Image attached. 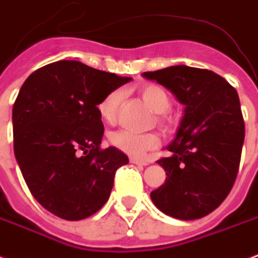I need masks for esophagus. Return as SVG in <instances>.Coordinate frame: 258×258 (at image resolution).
Returning <instances> with one entry per match:
<instances>
[{
	"mask_svg": "<svg viewBox=\"0 0 258 258\" xmlns=\"http://www.w3.org/2000/svg\"><path fill=\"white\" fill-rule=\"evenodd\" d=\"M130 161L133 164H137V165H142V167H145V165H148V161H145V160H141V158H130Z\"/></svg>",
	"mask_w": 258,
	"mask_h": 258,
	"instance_id": "34e87169",
	"label": "esophagus"
}]
</instances>
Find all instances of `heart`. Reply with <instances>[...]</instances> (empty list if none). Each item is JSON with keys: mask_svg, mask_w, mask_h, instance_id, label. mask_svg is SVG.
I'll return each instance as SVG.
<instances>
[{"mask_svg": "<svg viewBox=\"0 0 258 258\" xmlns=\"http://www.w3.org/2000/svg\"><path fill=\"white\" fill-rule=\"evenodd\" d=\"M139 94L150 109L158 113V121L168 127L169 121L165 117V112L171 108V98L163 87L157 85H146L141 87ZM123 93L120 90L110 91L100 101L97 106L100 117L106 123H112L117 116ZM112 146L121 150L123 153L133 157H144L149 150L157 149L161 139L156 133H135L130 130H119L109 135Z\"/></svg>", "mask_w": 258, "mask_h": 258, "instance_id": "1", "label": "heart"}]
</instances>
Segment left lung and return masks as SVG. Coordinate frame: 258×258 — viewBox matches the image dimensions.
<instances>
[{
  "mask_svg": "<svg viewBox=\"0 0 258 258\" xmlns=\"http://www.w3.org/2000/svg\"><path fill=\"white\" fill-rule=\"evenodd\" d=\"M184 105L169 157L157 163L165 183L150 192L160 211L179 220L207 216L226 200L235 182L245 123L238 93L209 70L173 66L144 72Z\"/></svg>",
  "mask_w": 258,
  "mask_h": 258,
  "instance_id": "1",
  "label": "left lung"
}]
</instances>
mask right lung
Here are the masks:
<instances>
[{"mask_svg": "<svg viewBox=\"0 0 258 258\" xmlns=\"http://www.w3.org/2000/svg\"><path fill=\"white\" fill-rule=\"evenodd\" d=\"M130 81L61 60L23 83L12 109L15 157L34 198L53 215L82 220L108 201L116 169L128 157L113 146L100 149L97 106Z\"/></svg>", "mask_w": 258, "mask_h": 258, "instance_id": "add662e5", "label": "right lung"}]
</instances>
